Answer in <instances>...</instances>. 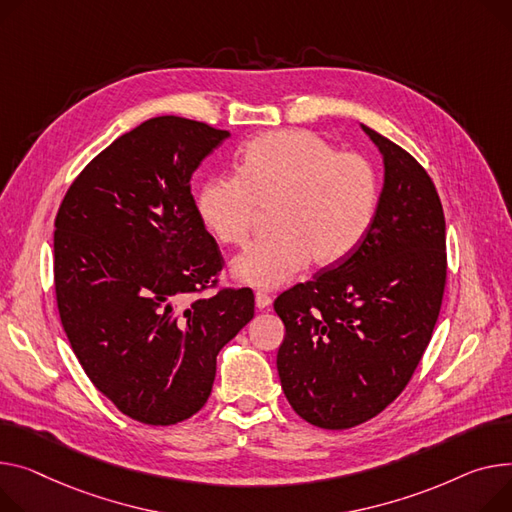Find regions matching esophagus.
Here are the masks:
<instances>
[{
  "label": "esophagus",
  "instance_id": "34e87169",
  "mask_svg": "<svg viewBox=\"0 0 512 512\" xmlns=\"http://www.w3.org/2000/svg\"><path fill=\"white\" fill-rule=\"evenodd\" d=\"M271 304V298L267 296V294H263V292H257L255 294V306L259 311H263V309H267V306Z\"/></svg>",
  "mask_w": 512,
  "mask_h": 512
}]
</instances>
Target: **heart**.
Here are the masks:
<instances>
[{"mask_svg":"<svg viewBox=\"0 0 512 512\" xmlns=\"http://www.w3.org/2000/svg\"><path fill=\"white\" fill-rule=\"evenodd\" d=\"M379 206V181L358 154H337L306 129L265 131L241 156L238 173L212 175L195 195V210L220 243L243 245L259 216L271 234L230 263L234 280L274 290L306 263L333 267L364 241Z\"/></svg>","mask_w":512,"mask_h":512,"instance_id":"b5f03b06","label":"heart"}]
</instances>
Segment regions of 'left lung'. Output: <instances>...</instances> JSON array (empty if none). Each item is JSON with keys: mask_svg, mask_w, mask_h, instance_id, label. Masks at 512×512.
Instances as JSON below:
<instances>
[{"mask_svg": "<svg viewBox=\"0 0 512 512\" xmlns=\"http://www.w3.org/2000/svg\"><path fill=\"white\" fill-rule=\"evenodd\" d=\"M383 156L377 214L339 265L282 292L278 374L292 410L325 430L358 426L410 383L447 280L445 214L418 160L362 125Z\"/></svg>", "mask_w": 512, "mask_h": 512, "instance_id": "8db88e82", "label": "left lung"}]
</instances>
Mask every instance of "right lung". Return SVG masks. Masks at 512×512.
<instances>
[{
  "mask_svg": "<svg viewBox=\"0 0 512 512\" xmlns=\"http://www.w3.org/2000/svg\"><path fill=\"white\" fill-rule=\"evenodd\" d=\"M226 138L201 121L148 119L82 170L55 218L65 335L94 387L142 424L197 414L220 350L255 315L249 288L191 298L222 269L191 177Z\"/></svg>",
  "mask_w": 512,
  "mask_h": 512,
  "instance_id": "right-lung-1",
  "label": "right lung"
}]
</instances>
